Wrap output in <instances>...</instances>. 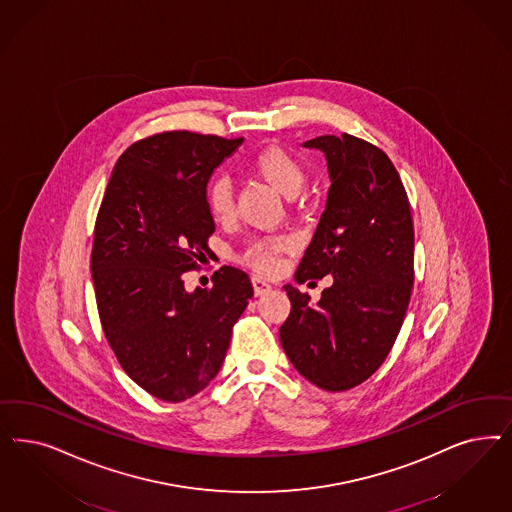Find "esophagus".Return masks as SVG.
Returning <instances> with one entry per match:
<instances>
[{"instance_id": "esophagus-1", "label": "esophagus", "mask_w": 512, "mask_h": 512, "mask_svg": "<svg viewBox=\"0 0 512 512\" xmlns=\"http://www.w3.org/2000/svg\"><path fill=\"white\" fill-rule=\"evenodd\" d=\"M253 293H255V297H261V295H265L268 293L272 287H270V283H266L265 280H261V278H257V276H253Z\"/></svg>"}]
</instances>
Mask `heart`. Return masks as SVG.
<instances>
[{
    "label": "heart",
    "instance_id": "obj_1",
    "mask_svg": "<svg viewBox=\"0 0 512 512\" xmlns=\"http://www.w3.org/2000/svg\"><path fill=\"white\" fill-rule=\"evenodd\" d=\"M249 168L283 196H297L306 181L302 162L278 145H268L257 151ZM206 204L215 221H229L234 215V196L227 177H213L208 183ZM289 249H293V240L287 236L261 238L247 247L244 261L257 272L274 274L282 265V253Z\"/></svg>",
    "mask_w": 512,
    "mask_h": 512
}]
</instances>
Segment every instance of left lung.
Masks as SVG:
<instances>
[{
  "label": "left lung",
  "mask_w": 512,
  "mask_h": 512,
  "mask_svg": "<svg viewBox=\"0 0 512 512\" xmlns=\"http://www.w3.org/2000/svg\"><path fill=\"white\" fill-rule=\"evenodd\" d=\"M302 145L325 155L331 187L295 280L333 276V285L316 304L283 285L291 314L280 340L308 382L346 391L378 371L401 331L414 283V225L382 149L350 134Z\"/></svg>",
  "instance_id": "left-lung-1"
}]
</instances>
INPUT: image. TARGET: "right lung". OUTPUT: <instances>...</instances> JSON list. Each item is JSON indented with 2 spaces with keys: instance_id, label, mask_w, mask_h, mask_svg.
<instances>
[{
  "instance_id": "obj_1",
  "label": "right lung",
  "mask_w": 512,
  "mask_h": 512,
  "mask_svg": "<svg viewBox=\"0 0 512 512\" xmlns=\"http://www.w3.org/2000/svg\"><path fill=\"white\" fill-rule=\"evenodd\" d=\"M242 141L187 130L136 141L96 217L90 272L102 329L124 372L160 401H185L212 382L253 297L234 266L213 274L212 289L189 293L183 282L210 251L208 181Z\"/></svg>"
}]
</instances>
